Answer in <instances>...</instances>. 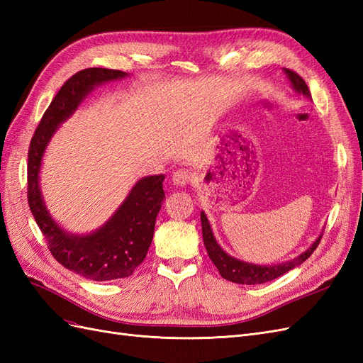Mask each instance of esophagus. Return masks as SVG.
I'll use <instances>...</instances> for the list:
<instances>
[{
    "label": "esophagus",
    "instance_id": "34e87169",
    "mask_svg": "<svg viewBox=\"0 0 363 363\" xmlns=\"http://www.w3.org/2000/svg\"><path fill=\"white\" fill-rule=\"evenodd\" d=\"M191 179H192V174L189 169H186V168H180L172 174V183L177 186H186L191 182Z\"/></svg>",
    "mask_w": 363,
    "mask_h": 363
}]
</instances>
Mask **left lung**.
<instances>
[{"mask_svg": "<svg viewBox=\"0 0 363 363\" xmlns=\"http://www.w3.org/2000/svg\"><path fill=\"white\" fill-rule=\"evenodd\" d=\"M284 72H286V75L289 77V80H291L295 91L311 96L309 87H307L306 82L298 74L292 69H284ZM201 227H203V240H204V247L207 250V255L213 262V265L218 268L219 274H221V277L228 281L239 283V284L267 283V281H271L274 279L283 276V274H286L292 268L301 265L306 259H309L312 252L316 250V247L320 245L321 238H323V235H321L315 240L313 245L309 250L301 252V255L298 257H295L294 260L284 262V263H281V265L260 267V265H252V263H247V262L238 260L232 256H228L227 252L218 245V242L213 238L212 230H211V225H208L207 218L203 212H201Z\"/></svg>", "mask_w": 363, "mask_h": 363, "instance_id": "8db88e82", "label": "left lung"}]
</instances>
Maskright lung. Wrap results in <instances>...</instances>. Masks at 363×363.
Instances as JSON below:
<instances>
[{
    "mask_svg": "<svg viewBox=\"0 0 363 363\" xmlns=\"http://www.w3.org/2000/svg\"><path fill=\"white\" fill-rule=\"evenodd\" d=\"M125 75L123 71L106 68H87L74 74L63 83L43 113L28 148V206L51 255L65 268L95 281L128 277L144 262L164 199L162 184L164 175H150L139 180L123 206L100 230L87 236H74L52 221L43 204L39 168L43 151L57 125L71 116L94 86Z\"/></svg>",
    "mask_w": 363,
    "mask_h": 363,
    "instance_id": "1",
    "label": "right lung"
}]
</instances>
